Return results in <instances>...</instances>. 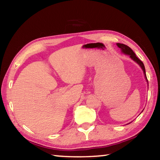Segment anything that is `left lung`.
I'll return each instance as SVG.
<instances>
[{
	"instance_id": "1",
	"label": "left lung",
	"mask_w": 160,
	"mask_h": 160,
	"mask_svg": "<svg viewBox=\"0 0 160 160\" xmlns=\"http://www.w3.org/2000/svg\"><path fill=\"white\" fill-rule=\"evenodd\" d=\"M116 45L118 46V48H121V51H122L123 53L127 54V55H129L130 57H131L132 59V60L136 62V63L138 64L140 67H141V68L143 70V72H144L145 79H146V80H147V82L148 83V79H147V76H146V73H145V68L144 64H143L142 62L140 61L138 58L137 57L136 55H135V53L133 52V51H132L129 47H128V46L123 44H120V43H117V44H116Z\"/></svg>"
}]
</instances>
